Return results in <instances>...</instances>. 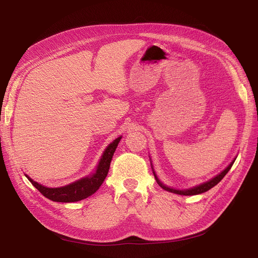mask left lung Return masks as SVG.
Here are the masks:
<instances>
[{
    "instance_id": "1",
    "label": "left lung",
    "mask_w": 258,
    "mask_h": 258,
    "mask_svg": "<svg viewBox=\"0 0 258 258\" xmlns=\"http://www.w3.org/2000/svg\"><path fill=\"white\" fill-rule=\"evenodd\" d=\"M233 162H235V160H233V161L230 163V165L223 171V172H221L220 174L216 175V176L213 177L212 179H210V181H208V182H206V183H204V184H200V185H198V186H196V187H192V188H190V189L177 190V189L170 188V187L165 186V185H163V184L159 181V179L157 178V176H156L155 172H154V175H155V178H156V181H157L158 185L161 187V188L165 189V190H168V191H170V192H174V194H177V195H183V196H192V195H198V194L205 192V191H207V190L212 188V187H214L216 184L220 183V182L222 181V178H223L226 174H227L228 171L231 169V167H232V165H233Z\"/></svg>"
}]
</instances>
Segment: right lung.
<instances>
[{
	"label": "right lung",
	"instance_id": "obj_1",
	"mask_svg": "<svg viewBox=\"0 0 258 258\" xmlns=\"http://www.w3.org/2000/svg\"><path fill=\"white\" fill-rule=\"evenodd\" d=\"M121 137L117 138L116 140L106 147L105 152L103 153L102 158H101L96 173H93L90 176L84 177L79 179L72 184H69L63 187H57V188H49V187H45L41 184L34 182L32 178H30L28 175L29 181L32 183L35 188L40 191L43 196L48 198L52 201L57 202H75L80 201L85 198L91 196L95 194L99 187L102 185L104 179L108 173V169H110L111 161L113 158V155L117 145H118Z\"/></svg>",
	"mask_w": 258,
	"mask_h": 258
}]
</instances>
